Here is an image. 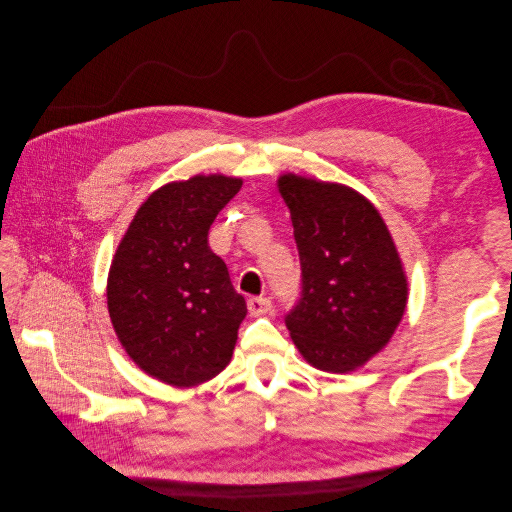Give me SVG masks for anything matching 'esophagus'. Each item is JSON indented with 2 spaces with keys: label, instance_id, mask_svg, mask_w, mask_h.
Segmentation results:
<instances>
[{
  "label": "esophagus",
  "instance_id": "esophagus-1",
  "mask_svg": "<svg viewBox=\"0 0 512 512\" xmlns=\"http://www.w3.org/2000/svg\"><path fill=\"white\" fill-rule=\"evenodd\" d=\"M271 300L269 298H264V296H254V298H250L248 300V310H250V314L252 316H262V314H266L271 310Z\"/></svg>",
  "mask_w": 512,
  "mask_h": 512
}]
</instances>
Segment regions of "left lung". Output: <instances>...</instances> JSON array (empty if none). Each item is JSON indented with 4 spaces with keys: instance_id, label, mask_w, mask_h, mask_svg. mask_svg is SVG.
Here are the masks:
<instances>
[{
    "instance_id": "left-lung-1",
    "label": "left lung",
    "mask_w": 512,
    "mask_h": 512,
    "mask_svg": "<svg viewBox=\"0 0 512 512\" xmlns=\"http://www.w3.org/2000/svg\"><path fill=\"white\" fill-rule=\"evenodd\" d=\"M279 191L302 266L285 325L312 367L348 373L389 342L404 314L408 287L394 239L350 187L283 175Z\"/></svg>"
}]
</instances>
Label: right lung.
<instances>
[{"label": "right lung", "instance_id": "right-lung-1", "mask_svg": "<svg viewBox=\"0 0 512 512\" xmlns=\"http://www.w3.org/2000/svg\"><path fill=\"white\" fill-rule=\"evenodd\" d=\"M241 189L223 175L168 183L141 204L108 277L114 331L139 367L177 387L221 373L246 319L208 231Z\"/></svg>", "mask_w": 512, "mask_h": 512}]
</instances>
